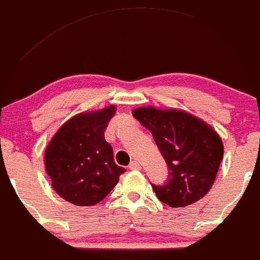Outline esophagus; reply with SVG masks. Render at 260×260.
<instances>
[{"label": "esophagus", "instance_id": "esophagus-1", "mask_svg": "<svg viewBox=\"0 0 260 260\" xmlns=\"http://www.w3.org/2000/svg\"><path fill=\"white\" fill-rule=\"evenodd\" d=\"M129 169L130 170H140L141 169V164L139 161H135V160H134V161L129 165Z\"/></svg>", "mask_w": 260, "mask_h": 260}]
</instances>
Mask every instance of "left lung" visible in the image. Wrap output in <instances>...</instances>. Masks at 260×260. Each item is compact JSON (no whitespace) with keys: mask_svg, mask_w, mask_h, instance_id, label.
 Segmentation results:
<instances>
[{"mask_svg":"<svg viewBox=\"0 0 260 260\" xmlns=\"http://www.w3.org/2000/svg\"><path fill=\"white\" fill-rule=\"evenodd\" d=\"M133 115L152 134L169 167L164 185H152L160 202L171 208L188 207L202 199L213 186L224 154L215 130L184 110L145 106Z\"/></svg>","mask_w":260,"mask_h":260,"instance_id":"8db88e82","label":"left lung"}]
</instances>
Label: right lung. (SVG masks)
<instances>
[{"label":"right lung","instance_id":"obj_1","mask_svg":"<svg viewBox=\"0 0 260 260\" xmlns=\"http://www.w3.org/2000/svg\"><path fill=\"white\" fill-rule=\"evenodd\" d=\"M115 112L110 105L75 115L46 146V173L53 190L66 202L79 207L98 204L126 171L115 164L114 151L104 135Z\"/></svg>","mask_w":260,"mask_h":260}]
</instances>
